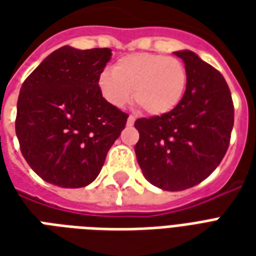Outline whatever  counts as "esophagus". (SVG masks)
<instances>
[{
  "label": "esophagus",
  "mask_w": 256,
  "mask_h": 256,
  "mask_svg": "<svg viewBox=\"0 0 256 256\" xmlns=\"http://www.w3.org/2000/svg\"><path fill=\"white\" fill-rule=\"evenodd\" d=\"M134 122H136V116H133V115H128V126H133Z\"/></svg>",
  "instance_id": "1"
}]
</instances>
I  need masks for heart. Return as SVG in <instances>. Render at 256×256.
Returning <instances> with one entry per match:
<instances>
[{
  "mask_svg": "<svg viewBox=\"0 0 256 256\" xmlns=\"http://www.w3.org/2000/svg\"><path fill=\"white\" fill-rule=\"evenodd\" d=\"M102 98L116 108L132 100L150 115H164L182 101L188 72L181 60L159 53H136L119 58L112 70L98 75Z\"/></svg>",
  "mask_w": 256,
  "mask_h": 256,
  "instance_id": "obj_1",
  "label": "heart"
}]
</instances>
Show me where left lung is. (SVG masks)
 <instances>
[{
  "instance_id": "left-lung-1",
  "label": "left lung",
  "mask_w": 256,
  "mask_h": 256,
  "mask_svg": "<svg viewBox=\"0 0 256 256\" xmlns=\"http://www.w3.org/2000/svg\"><path fill=\"white\" fill-rule=\"evenodd\" d=\"M182 58L188 84L180 106L160 116L141 118L134 146L146 181L163 190L192 188L224 159L233 128L234 108L225 78L190 50Z\"/></svg>"
}]
</instances>
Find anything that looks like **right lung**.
Returning a JSON list of instances; mask_svg holds the SVG:
<instances>
[{"instance_id": "obj_1", "label": "right lung", "mask_w": 256, "mask_h": 256, "mask_svg": "<svg viewBox=\"0 0 256 256\" xmlns=\"http://www.w3.org/2000/svg\"><path fill=\"white\" fill-rule=\"evenodd\" d=\"M111 49L63 46L50 53L20 89L16 136L28 166L46 182L82 188L100 174L128 115L108 104L98 75Z\"/></svg>"}]
</instances>
